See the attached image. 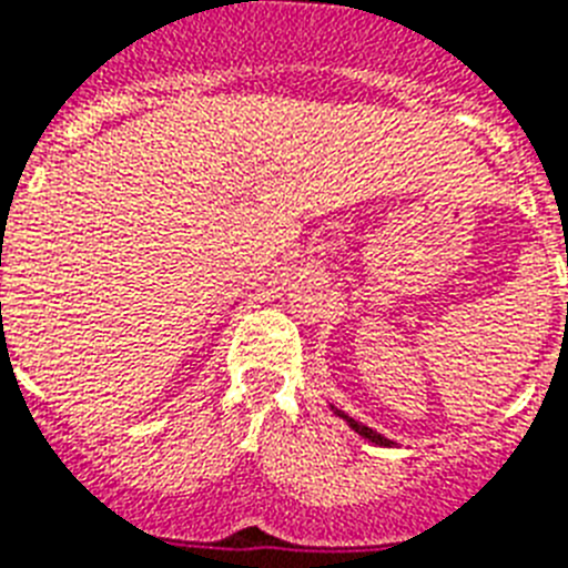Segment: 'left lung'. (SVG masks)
<instances>
[{
    "label": "left lung",
    "instance_id": "8db88e82",
    "mask_svg": "<svg viewBox=\"0 0 568 568\" xmlns=\"http://www.w3.org/2000/svg\"><path fill=\"white\" fill-rule=\"evenodd\" d=\"M328 407L335 409V416H337V418H343V422L349 424V427H352V430H355V433H357V436H364V438H369V442H373V445H381V447H393V445H395L393 438H387V436H381V433H378V430H373V427H366V424L355 422V418H352V416H346V413H343V409H337V407H335V404H328Z\"/></svg>",
    "mask_w": 568,
    "mask_h": 568
}]
</instances>
